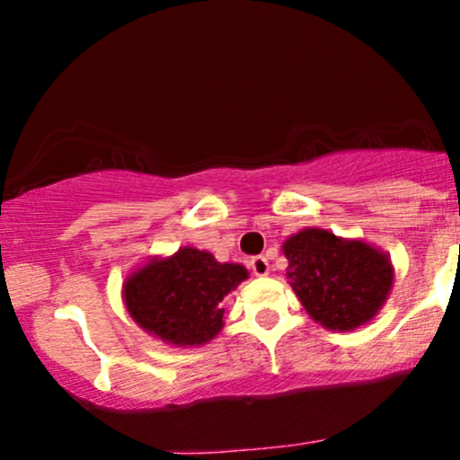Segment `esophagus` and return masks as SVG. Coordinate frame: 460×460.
<instances>
[{
  "mask_svg": "<svg viewBox=\"0 0 460 460\" xmlns=\"http://www.w3.org/2000/svg\"><path fill=\"white\" fill-rule=\"evenodd\" d=\"M249 269L253 271V276H267L269 273V260L264 256H253L249 260Z\"/></svg>",
  "mask_w": 460,
  "mask_h": 460,
  "instance_id": "obj_1",
  "label": "esophagus"
}]
</instances>
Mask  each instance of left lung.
<instances>
[{"instance_id": "obj_1", "label": "left lung", "mask_w": 460, "mask_h": 460, "mask_svg": "<svg viewBox=\"0 0 460 460\" xmlns=\"http://www.w3.org/2000/svg\"><path fill=\"white\" fill-rule=\"evenodd\" d=\"M287 278L303 307L327 329L369 323L392 289L389 258L360 240H341L324 229H305L285 243Z\"/></svg>"}]
</instances>
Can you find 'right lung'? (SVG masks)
<instances>
[{"instance_id": "add662e5", "label": "right lung", "mask_w": 460, "mask_h": 460, "mask_svg": "<svg viewBox=\"0 0 460 460\" xmlns=\"http://www.w3.org/2000/svg\"><path fill=\"white\" fill-rule=\"evenodd\" d=\"M247 278L240 264H220L207 252L184 247L151 260L124 282L131 318L173 345H204L222 327V300Z\"/></svg>"}]
</instances>
